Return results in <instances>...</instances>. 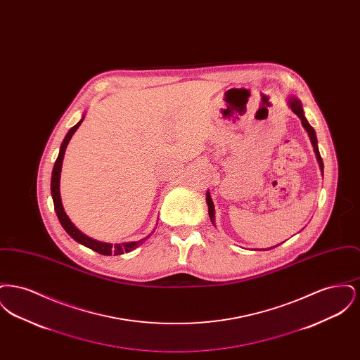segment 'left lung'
<instances>
[{
  "label": "left lung",
  "instance_id": "obj_1",
  "mask_svg": "<svg viewBox=\"0 0 360 360\" xmlns=\"http://www.w3.org/2000/svg\"><path fill=\"white\" fill-rule=\"evenodd\" d=\"M288 103H289L291 110H292V112H294V113L301 119L302 127L307 129L309 139H310L311 146H313V150H314V154H316V158H317V162H319V166H320V170H321V174L324 175V163H323L321 155L319 153V146H317V137H316V132H314L313 127L309 124L308 120H307V117H305V115H304L302 103H301V101H300L297 97H294V96L289 97V101H288ZM206 204H207V210H209L210 221H212V224L216 226V221H214V205H213V201H212V198H210V193H209V191H206ZM278 245H279V244H278ZM278 245L270 247V248H266V250H271V248H275V247H278ZM263 251H264V250H263Z\"/></svg>",
  "mask_w": 360,
  "mask_h": 360
}]
</instances>
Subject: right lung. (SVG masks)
Segmentation results:
<instances>
[{
	"instance_id": "1",
	"label": "right lung",
	"mask_w": 360,
	"mask_h": 360,
	"mask_svg": "<svg viewBox=\"0 0 360 360\" xmlns=\"http://www.w3.org/2000/svg\"><path fill=\"white\" fill-rule=\"evenodd\" d=\"M85 119V116H82V119L78 121L69 132L66 137L63 139L62 144H60V150H59V155L56 158V162L53 165L52 169L51 176V195L52 201H53V206H55V212L56 216L59 219V223L62 224V226L65 228V231L69 233L70 236L75 241H78L79 244L85 245L87 248L101 254V255H122L125 252H131L135 248H137L140 244H143L146 240L151 236V233H154V231L146 236L144 239L137 240V241H128V243H119V244H110V243H103V241H98V240L91 239L89 236H86L85 233H82L74 224L71 223L69 216L66 214L63 205H62V200H60V191H59V184H60V172H62V163H63V158H65V151L68 148L70 139L74 135V132L78 129V127L82 124V121Z\"/></svg>"
}]
</instances>
